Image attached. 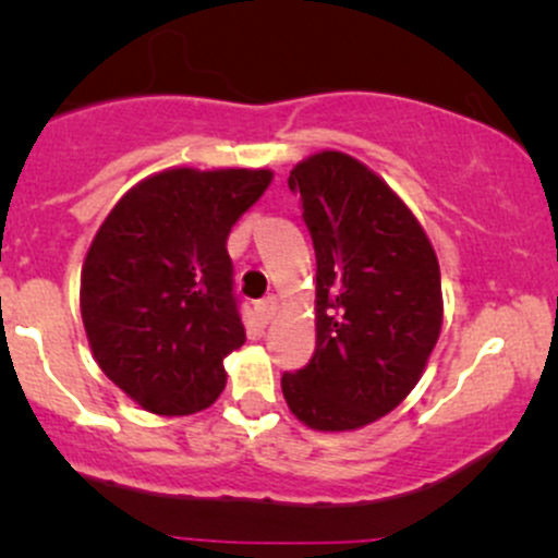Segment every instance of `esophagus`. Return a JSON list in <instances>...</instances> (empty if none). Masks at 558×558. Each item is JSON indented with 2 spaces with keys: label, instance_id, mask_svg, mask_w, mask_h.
I'll return each mask as SVG.
<instances>
[{
  "label": "esophagus",
  "instance_id": "1",
  "mask_svg": "<svg viewBox=\"0 0 558 558\" xmlns=\"http://www.w3.org/2000/svg\"><path fill=\"white\" fill-rule=\"evenodd\" d=\"M254 310H257V317L262 319V323L267 325L275 317V312H278V299L265 296L262 301H257V306H254Z\"/></svg>",
  "mask_w": 558,
  "mask_h": 558
}]
</instances>
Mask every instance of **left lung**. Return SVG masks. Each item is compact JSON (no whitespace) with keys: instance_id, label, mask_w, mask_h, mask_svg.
<instances>
[{"instance_id":"8db88e82","label":"left lung","mask_w":558,"mask_h":558,"mask_svg":"<svg viewBox=\"0 0 558 558\" xmlns=\"http://www.w3.org/2000/svg\"><path fill=\"white\" fill-rule=\"evenodd\" d=\"M288 189L315 243L317 345L280 388L312 430H360L425 373L444 325L438 257L396 191L343 151L306 157Z\"/></svg>"}]
</instances>
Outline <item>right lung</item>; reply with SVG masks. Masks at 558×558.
<instances>
[{
    "instance_id": "obj_1",
    "label": "right lung",
    "mask_w": 558,
    "mask_h": 558,
    "mask_svg": "<svg viewBox=\"0 0 558 558\" xmlns=\"http://www.w3.org/2000/svg\"><path fill=\"white\" fill-rule=\"evenodd\" d=\"M272 170L170 168L144 178L96 230L81 272L94 360L141 409L183 417L226 388L246 341L228 235Z\"/></svg>"
}]
</instances>
